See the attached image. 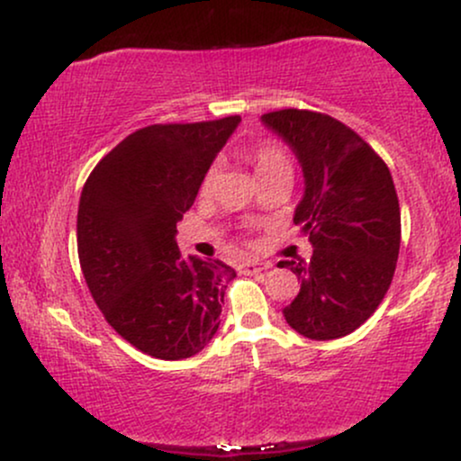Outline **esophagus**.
<instances>
[{
    "label": "esophagus",
    "instance_id": "obj_1",
    "mask_svg": "<svg viewBox=\"0 0 461 461\" xmlns=\"http://www.w3.org/2000/svg\"><path fill=\"white\" fill-rule=\"evenodd\" d=\"M240 268H242V273H247V275H258V273L267 271V268H271V264L260 262V260H247V262H242Z\"/></svg>",
    "mask_w": 461,
    "mask_h": 461
}]
</instances>
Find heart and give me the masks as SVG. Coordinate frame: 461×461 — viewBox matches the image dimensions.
Instances as JSON below:
<instances>
[{
	"label": "heart",
	"instance_id": "obj_1",
	"mask_svg": "<svg viewBox=\"0 0 461 461\" xmlns=\"http://www.w3.org/2000/svg\"><path fill=\"white\" fill-rule=\"evenodd\" d=\"M249 160H251L253 168H256L258 177L271 176V173L277 171L293 173V158H290V153L285 151L282 145H277V142H258V145L249 151ZM216 173H219V167L212 164V167L205 171L203 179H201V193H210V188H212L216 179Z\"/></svg>",
	"mask_w": 461,
	"mask_h": 461
}]
</instances>
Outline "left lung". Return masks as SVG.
<instances>
[{"instance_id": "obj_1", "label": "left lung", "mask_w": 461, "mask_h": 461, "mask_svg": "<svg viewBox=\"0 0 461 461\" xmlns=\"http://www.w3.org/2000/svg\"><path fill=\"white\" fill-rule=\"evenodd\" d=\"M262 121L303 167L294 223L314 247L310 262H279L301 279L285 322L310 340L342 338L370 319L393 284L401 245L393 176L362 136L330 114L285 108Z\"/></svg>"}]
</instances>
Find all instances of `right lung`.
Here are the masks:
<instances>
[{"instance_id": "1", "label": "right lung", "mask_w": 461, "mask_h": 461, "mask_svg": "<svg viewBox=\"0 0 461 461\" xmlns=\"http://www.w3.org/2000/svg\"><path fill=\"white\" fill-rule=\"evenodd\" d=\"M240 116L156 123L105 153L84 184L77 256L108 325L158 359H184L219 330L236 271L221 260L184 258L177 223Z\"/></svg>"}]
</instances>
